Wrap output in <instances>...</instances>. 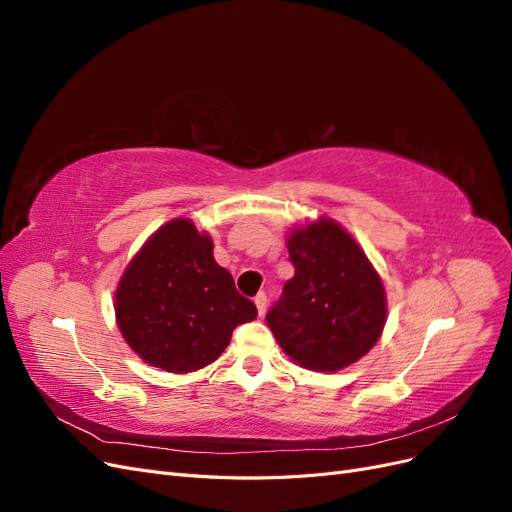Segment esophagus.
I'll return each mask as SVG.
<instances>
[{
	"instance_id": "obj_1",
	"label": "esophagus",
	"mask_w": 512,
	"mask_h": 512,
	"mask_svg": "<svg viewBox=\"0 0 512 512\" xmlns=\"http://www.w3.org/2000/svg\"><path fill=\"white\" fill-rule=\"evenodd\" d=\"M254 303L258 307V314L265 316V312H267V294L265 292H258L256 297H254Z\"/></svg>"
}]
</instances>
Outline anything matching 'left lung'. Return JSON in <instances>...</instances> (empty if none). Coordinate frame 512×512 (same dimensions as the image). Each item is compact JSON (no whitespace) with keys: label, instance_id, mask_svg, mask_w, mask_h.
I'll return each mask as SVG.
<instances>
[{"label":"left lung","instance_id":"obj_1","mask_svg":"<svg viewBox=\"0 0 512 512\" xmlns=\"http://www.w3.org/2000/svg\"><path fill=\"white\" fill-rule=\"evenodd\" d=\"M294 277L267 312L277 344L292 361L337 371L378 342L386 320L378 273L348 232L318 220L288 239Z\"/></svg>","mask_w":512,"mask_h":512}]
</instances>
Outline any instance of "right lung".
<instances>
[{"instance_id": "obj_1", "label": "right lung", "mask_w": 512, "mask_h": 512, "mask_svg": "<svg viewBox=\"0 0 512 512\" xmlns=\"http://www.w3.org/2000/svg\"><path fill=\"white\" fill-rule=\"evenodd\" d=\"M115 314L132 350L153 367L185 374L213 363L256 305L213 260V243L190 220L153 235L123 273Z\"/></svg>"}]
</instances>
